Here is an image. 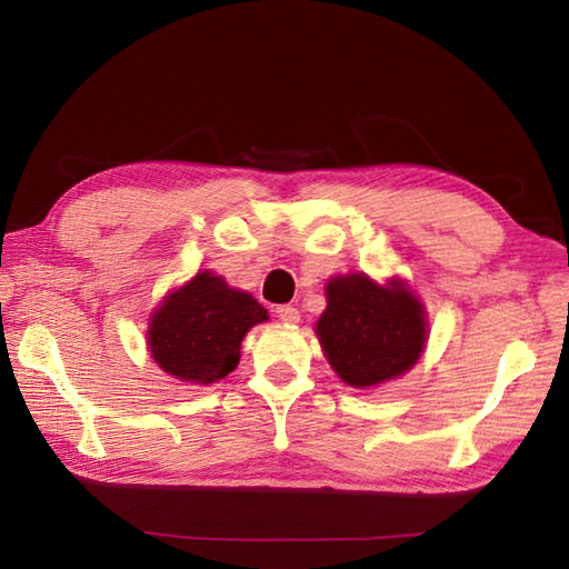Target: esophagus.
I'll use <instances>...</instances> for the list:
<instances>
[{
    "instance_id": "esophagus-1",
    "label": "esophagus",
    "mask_w": 569,
    "mask_h": 569,
    "mask_svg": "<svg viewBox=\"0 0 569 569\" xmlns=\"http://www.w3.org/2000/svg\"><path fill=\"white\" fill-rule=\"evenodd\" d=\"M276 318L281 320V322H286V325H296L300 320V312L293 306H278L276 308Z\"/></svg>"
}]
</instances>
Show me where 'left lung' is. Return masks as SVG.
I'll list each match as a JSON object with an SVG mask.
<instances>
[{
  "instance_id": "left-lung-1",
  "label": "left lung",
  "mask_w": 569,
  "mask_h": 569,
  "mask_svg": "<svg viewBox=\"0 0 569 569\" xmlns=\"http://www.w3.org/2000/svg\"><path fill=\"white\" fill-rule=\"evenodd\" d=\"M325 298L316 335L332 371L352 389L403 377L426 352L428 312L403 278L379 283L365 271L332 276Z\"/></svg>"
}]
</instances>
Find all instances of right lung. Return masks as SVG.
I'll list each match as a JSON object with an SVG mask.
<instances>
[{
	"mask_svg": "<svg viewBox=\"0 0 569 569\" xmlns=\"http://www.w3.org/2000/svg\"><path fill=\"white\" fill-rule=\"evenodd\" d=\"M269 320L257 298L202 269L176 286L151 312L147 349L168 377L188 386H210L234 371L241 340Z\"/></svg>",
	"mask_w": 569,
	"mask_h": 569,
	"instance_id": "add662e5",
	"label": "right lung"
}]
</instances>
